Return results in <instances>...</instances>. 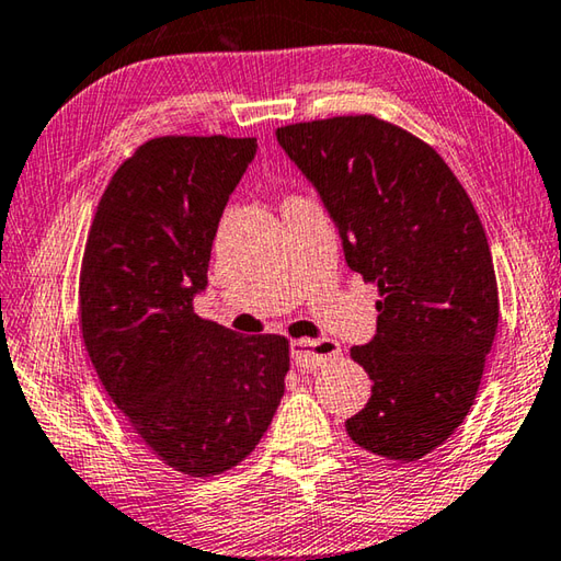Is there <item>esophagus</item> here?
<instances>
[{
  "mask_svg": "<svg viewBox=\"0 0 561 561\" xmlns=\"http://www.w3.org/2000/svg\"><path fill=\"white\" fill-rule=\"evenodd\" d=\"M289 351H291V360L297 368L316 370V368H321V365L329 363L333 355H339V343H333L329 339H321V341L299 339V341H291Z\"/></svg>",
  "mask_w": 561,
  "mask_h": 561,
  "instance_id": "34e87169",
  "label": "esophagus"
}]
</instances>
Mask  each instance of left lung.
Segmentation results:
<instances>
[{"instance_id": "8db88e82", "label": "left lung", "mask_w": 561, "mask_h": 561, "mask_svg": "<svg viewBox=\"0 0 561 561\" xmlns=\"http://www.w3.org/2000/svg\"><path fill=\"white\" fill-rule=\"evenodd\" d=\"M279 147L319 191L345 262L380 289L378 333L351 358L373 394L345 422L378 456L416 461L466 420L497 329L491 248L436 151L373 115L299 122Z\"/></svg>"}]
</instances>
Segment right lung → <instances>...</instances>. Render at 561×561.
I'll use <instances>...</instances> for the list:
<instances>
[{
	"instance_id": "add662e5",
	"label": "right lung",
	"mask_w": 561,
	"mask_h": 561,
	"mask_svg": "<svg viewBox=\"0 0 561 561\" xmlns=\"http://www.w3.org/2000/svg\"><path fill=\"white\" fill-rule=\"evenodd\" d=\"M254 154V137L149 139L110 179L80 267V329L100 382L141 442L193 478L260 444L289 370L284 335H240L193 311Z\"/></svg>"
}]
</instances>
